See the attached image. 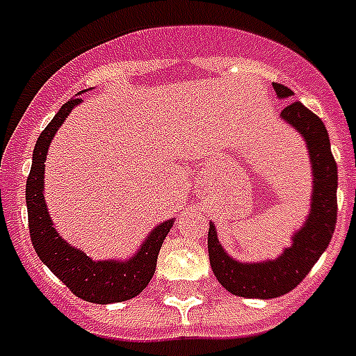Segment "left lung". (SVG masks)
I'll list each match as a JSON object with an SVG mask.
<instances>
[{
    "instance_id": "left-lung-1",
    "label": "left lung",
    "mask_w": 356,
    "mask_h": 356,
    "mask_svg": "<svg viewBox=\"0 0 356 356\" xmlns=\"http://www.w3.org/2000/svg\"><path fill=\"white\" fill-rule=\"evenodd\" d=\"M280 97H291L285 85L273 83ZM282 118L307 140L312 160L314 196L307 222L292 237L294 244L280 259L266 264H241L229 259L217 241L213 225L209 228V259L219 284L241 298H278L303 282L323 251L328 248L337 222V162L332 155L325 122L300 102H289Z\"/></svg>"
}]
</instances>
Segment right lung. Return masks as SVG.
<instances>
[{
  "label": "right lung",
  "mask_w": 356,
  "mask_h": 356,
  "mask_svg": "<svg viewBox=\"0 0 356 356\" xmlns=\"http://www.w3.org/2000/svg\"><path fill=\"white\" fill-rule=\"evenodd\" d=\"M78 103L80 97H72L65 105H62L58 114L51 119V122L44 128L37 139L26 180L30 238L39 259L51 269L56 278L64 282L72 294L89 303H119L140 294L149 284V280L155 275L159 251L163 238L171 229L172 219L156 226L146 238L139 253L127 262H92L89 257H85L80 250L69 246L56 234L44 203V162L53 135Z\"/></svg>",
  "instance_id": "add662e5"
}]
</instances>
